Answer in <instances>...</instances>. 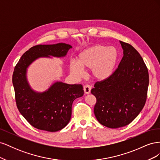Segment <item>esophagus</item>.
<instances>
[{"label":"esophagus","instance_id":"1","mask_svg":"<svg viewBox=\"0 0 160 160\" xmlns=\"http://www.w3.org/2000/svg\"><path fill=\"white\" fill-rule=\"evenodd\" d=\"M91 86L89 85H86L84 86L83 88V90H84V92L85 94H89L91 92Z\"/></svg>","mask_w":160,"mask_h":160}]
</instances>
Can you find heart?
Listing matches in <instances>:
<instances>
[{"label": "heart", "mask_w": 160, "mask_h": 160, "mask_svg": "<svg viewBox=\"0 0 160 160\" xmlns=\"http://www.w3.org/2000/svg\"><path fill=\"white\" fill-rule=\"evenodd\" d=\"M118 58V52L113 47L96 45L81 51L77 60L71 61L70 69L77 77L83 75V69H91L94 78L99 81L108 79L113 72Z\"/></svg>", "instance_id": "heart-1"}]
</instances>
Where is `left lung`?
<instances>
[{"label":"left lung","mask_w":160,"mask_h":160,"mask_svg":"<svg viewBox=\"0 0 160 160\" xmlns=\"http://www.w3.org/2000/svg\"><path fill=\"white\" fill-rule=\"evenodd\" d=\"M123 56L108 79L96 82L91 92L96 98L94 113L105 127L119 128L129 124L146 103L149 73L143 59L129 43L120 41Z\"/></svg>","instance_id":"1"}]
</instances>
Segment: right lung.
<instances>
[{
    "label": "right lung",
    "instance_id": "obj_1",
    "mask_svg": "<svg viewBox=\"0 0 160 160\" xmlns=\"http://www.w3.org/2000/svg\"><path fill=\"white\" fill-rule=\"evenodd\" d=\"M70 45H38L26 51L14 67L12 84L19 112L32 126L55 132L64 128L71 117L73 101L83 95L82 85H69L56 82L43 93L32 90L27 80V69L39 57H65Z\"/></svg>",
    "mask_w": 160,
    "mask_h": 160
}]
</instances>
